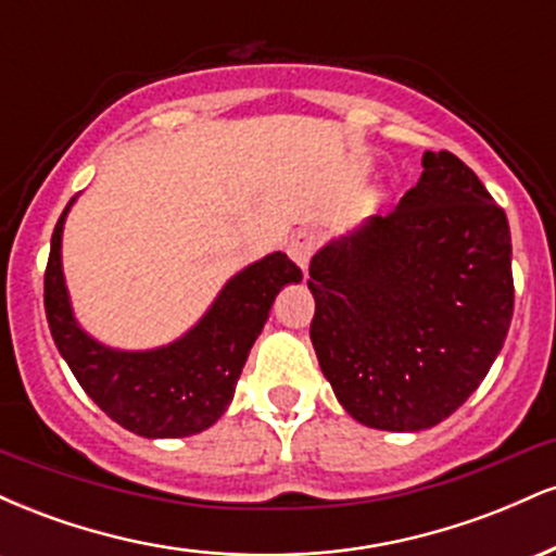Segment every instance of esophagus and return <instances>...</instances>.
<instances>
[{"mask_svg": "<svg viewBox=\"0 0 556 556\" xmlns=\"http://www.w3.org/2000/svg\"><path fill=\"white\" fill-rule=\"evenodd\" d=\"M316 245H318V235L311 232V229H300L298 235H292L290 245H287V253H290V258L305 271L308 269L311 256L316 253Z\"/></svg>", "mask_w": 556, "mask_h": 556, "instance_id": "esophagus-1", "label": "esophagus"}]
</instances>
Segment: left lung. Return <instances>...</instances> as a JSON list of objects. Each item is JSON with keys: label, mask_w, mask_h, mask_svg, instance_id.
I'll use <instances>...</instances> for the list:
<instances>
[{"label": "left lung", "mask_w": 556, "mask_h": 556, "mask_svg": "<svg viewBox=\"0 0 556 556\" xmlns=\"http://www.w3.org/2000/svg\"><path fill=\"white\" fill-rule=\"evenodd\" d=\"M318 366L358 424L424 431L476 392L513 321L507 214L450 151L394 212L311 258Z\"/></svg>", "instance_id": "obj_1"}]
</instances>
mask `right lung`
Masks as SVG:
<instances>
[{"label": "right lung", "instance_id": "obj_1", "mask_svg": "<svg viewBox=\"0 0 556 556\" xmlns=\"http://www.w3.org/2000/svg\"><path fill=\"white\" fill-rule=\"evenodd\" d=\"M62 212L52 235L43 308L56 350L101 410L146 439H177L206 431L232 402L253 342L269 318L274 298L303 271L287 253H269L235 274L212 308L188 334L156 350H114L96 342L75 321L62 274Z\"/></svg>", "mask_w": 556, "mask_h": 556}]
</instances>
